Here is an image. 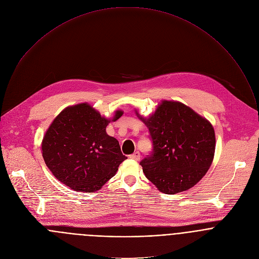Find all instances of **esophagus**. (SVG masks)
<instances>
[{"instance_id":"esophagus-1","label":"esophagus","mask_w":259,"mask_h":259,"mask_svg":"<svg viewBox=\"0 0 259 259\" xmlns=\"http://www.w3.org/2000/svg\"><path fill=\"white\" fill-rule=\"evenodd\" d=\"M130 158L133 159V160H136V161H139L141 159V154L139 152H135L134 154L130 155Z\"/></svg>"}]
</instances>
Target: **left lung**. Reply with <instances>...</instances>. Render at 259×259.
I'll return each mask as SVG.
<instances>
[{
  "mask_svg": "<svg viewBox=\"0 0 259 259\" xmlns=\"http://www.w3.org/2000/svg\"><path fill=\"white\" fill-rule=\"evenodd\" d=\"M153 153L140 163L146 177L163 193L175 194L194 186L210 167L215 137L211 123L187 105L162 100L148 117Z\"/></svg>",
  "mask_w": 259,
  "mask_h": 259,
  "instance_id": "1",
  "label": "left lung"
}]
</instances>
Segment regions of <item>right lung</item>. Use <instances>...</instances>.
Masks as SVG:
<instances>
[{"mask_svg":"<svg viewBox=\"0 0 259 259\" xmlns=\"http://www.w3.org/2000/svg\"><path fill=\"white\" fill-rule=\"evenodd\" d=\"M122 114L118 109L106 118L86 102L66 107L41 143L44 160L54 176L75 191L99 190L126 159L118 141L106 133L109 122Z\"/></svg>","mask_w":259,"mask_h":259,"instance_id":"add662e5","label":"right lung"}]
</instances>
